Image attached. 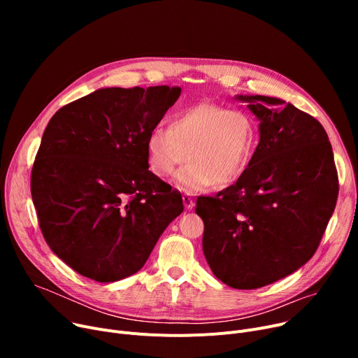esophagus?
Masks as SVG:
<instances>
[{
  "label": "esophagus",
  "instance_id": "1",
  "mask_svg": "<svg viewBox=\"0 0 358 358\" xmlns=\"http://www.w3.org/2000/svg\"><path fill=\"white\" fill-rule=\"evenodd\" d=\"M182 203H184V208L187 210H193L194 209V200L190 194H184L182 196Z\"/></svg>",
  "mask_w": 358,
  "mask_h": 358
}]
</instances>
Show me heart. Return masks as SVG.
<instances>
[{
	"instance_id": "heart-1",
	"label": "heart",
	"mask_w": 358,
	"mask_h": 358,
	"mask_svg": "<svg viewBox=\"0 0 358 358\" xmlns=\"http://www.w3.org/2000/svg\"><path fill=\"white\" fill-rule=\"evenodd\" d=\"M257 145V124L247 111L199 103L177 113L169 129H150L146 155L150 169L162 178L189 158L176 181L185 192H200L215 182L236 181L250 166Z\"/></svg>"
}]
</instances>
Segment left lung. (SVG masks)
<instances>
[{
  "instance_id": "1",
  "label": "left lung",
  "mask_w": 358,
  "mask_h": 358,
  "mask_svg": "<svg viewBox=\"0 0 358 358\" xmlns=\"http://www.w3.org/2000/svg\"><path fill=\"white\" fill-rule=\"evenodd\" d=\"M258 119L247 171L215 197L200 196L203 252L234 289L264 287L312 258L338 197L332 148L322 124L281 99L238 96Z\"/></svg>"
}]
</instances>
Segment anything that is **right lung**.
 <instances>
[{
	"mask_svg": "<svg viewBox=\"0 0 358 358\" xmlns=\"http://www.w3.org/2000/svg\"><path fill=\"white\" fill-rule=\"evenodd\" d=\"M180 87L100 88L49 120L31 199L49 248L78 274L113 283L138 273L184 206L149 171L146 136Z\"/></svg>",
	"mask_w": 358,
	"mask_h": 358,
	"instance_id": "add662e5",
	"label": "right lung"
}]
</instances>
